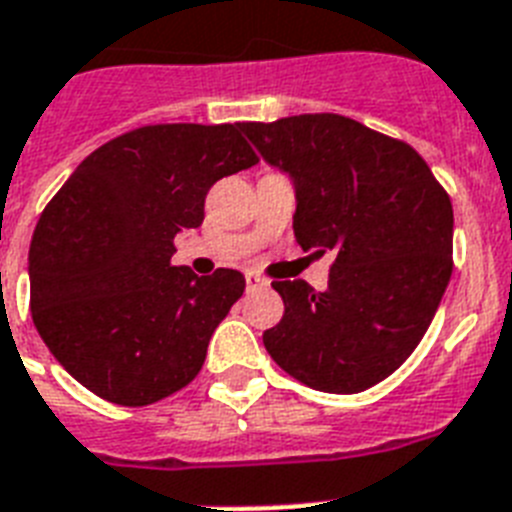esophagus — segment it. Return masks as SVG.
I'll list each match as a JSON object with an SVG mask.
<instances>
[{"instance_id": "esophagus-1", "label": "esophagus", "mask_w": 512, "mask_h": 512, "mask_svg": "<svg viewBox=\"0 0 512 512\" xmlns=\"http://www.w3.org/2000/svg\"><path fill=\"white\" fill-rule=\"evenodd\" d=\"M267 285L269 282L264 280V277L256 275V272H245V290H248V293H253V290H264Z\"/></svg>"}]
</instances>
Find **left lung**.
Instances as JSON below:
<instances>
[{"mask_svg": "<svg viewBox=\"0 0 512 512\" xmlns=\"http://www.w3.org/2000/svg\"><path fill=\"white\" fill-rule=\"evenodd\" d=\"M296 192L304 251L335 256L322 293L277 280L285 314L269 357L325 394H359L410 357L452 277V203L407 142L354 118L306 113L240 124Z\"/></svg>", "mask_w": 512, "mask_h": 512, "instance_id": "1", "label": "left lung"}]
</instances>
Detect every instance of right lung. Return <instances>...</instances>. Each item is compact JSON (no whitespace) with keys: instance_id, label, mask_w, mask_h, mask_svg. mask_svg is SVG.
<instances>
[{"instance_id":"obj_1","label":"right lung","mask_w":512,"mask_h":512,"mask_svg":"<svg viewBox=\"0 0 512 512\" xmlns=\"http://www.w3.org/2000/svg\"><path fill=\"white\" fill-rule=\"evenodd\" d=\"M256 161L240 124L142 126L97 147L49 200L28 251L31 317L81 386L145 407L198 375L245 277L174 267V237L203 224L214 182Z\"/></svg>"}]
</instances>
